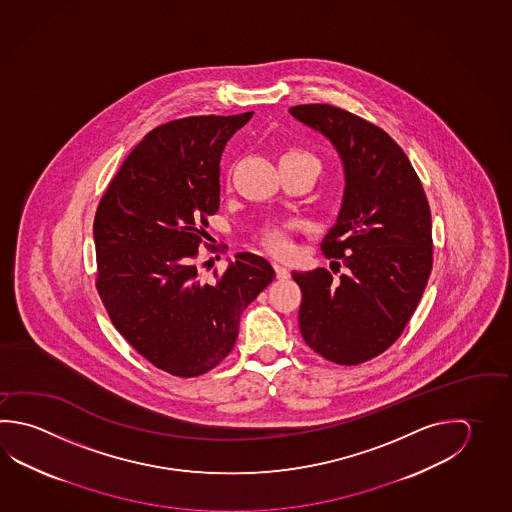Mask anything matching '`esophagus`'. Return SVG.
Returning a JSON list of instances; mask_svg holds the SVG:
<instances>
[{
	"label": "esophagus",
	"mask_w": 512,
	"mask_h": 512,
	"mask_svg": "<svg viewBox=\"0 0 512 512\" xmlns=\"http://www.w3.org/2000/svg\"><path fill=\"white\" fill-rule=\"evenodd\" d=\"M272 265H274V270H276V276H278L279 279L290 278V270L287 269L285 265H281V263H278V261H274Z\"/></svg>",
	"instance_id": "esophagus-1"
}]
</instances>
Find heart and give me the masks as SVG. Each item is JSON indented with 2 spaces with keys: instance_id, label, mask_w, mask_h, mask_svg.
Instances as JSON below:
<instances>
[{
  "instance_id": "1",
  "label": "heart",
  "mask_w": 512,
  "mask_h": 512,
  "mask_svg": "<svg viewBox=\"0 0 512 512\" xmlns=\"http://www.w3.org/2000/svg\"><path fill=\"white\" fill-rule=\"evenodd\" d=\"M283 157L307 158V160L316 164L314 158L307 155V153H301V151H287ZM260 242L267 251L274 252V254H289V252L292 251L289 231H287L285 227H281V225H272V223H269V225L261 227Z\"/></svg>"
}]
</instances>
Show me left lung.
Here are the masks:
<instances>
[{"label": "left lung", "instance_id": "8db88e82", "mask_svg": "<svg viewBox=\"0 0 512 512\" xmlns=\"http://www.w3.org/2000/svg\"><path fill=\"white\" fill-rule=\"evenodd\" d=\"M289 112L334 144L346 182L337 222L321 242L346 272H292L303 294L299 330L317 354L354 366L399 339L428 285V198L406 153L379 126L330 104Z\"/></svg>", "mask_w": 512, "mask_h": 512}]
</instances>
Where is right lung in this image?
Listing matches in <instances>:
<instances>
[{"mask_svg":"<svg viewBox=\"0 0 512 512\" xmlns=\"http://www.w3.org/2000/svg\"><path fill=\"white\" fill-rule=\"evenodd\" d=\"M252 113L166 122L140 140L97 207L95 287L119 334L177 377L213 370L233 350L243 310L276 276L236 254L205 281L198 267L207 216L220 207V158Z\"/></svg>","mask_w":512,"mask_h":512,"instance_id":"1","label":"right lung"}]
</instances>
